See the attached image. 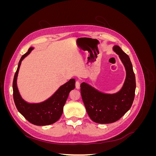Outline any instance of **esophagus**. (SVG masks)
<instances>
[{"label":"esophagus","instance_id":"1","mask_svg":"<svg viewBox=\"0 0 156 156\" xmlns=\"http://www.w3.org/2000/svg\"><path fill=\"white\" fill-rule=\"evenodd\" d=\"M80 86H81V83H80L79 81H77L76 83H75V87H76L77 89H80Z\"/></svg>","mask_w":156,"mask_h":156}]
</instances>
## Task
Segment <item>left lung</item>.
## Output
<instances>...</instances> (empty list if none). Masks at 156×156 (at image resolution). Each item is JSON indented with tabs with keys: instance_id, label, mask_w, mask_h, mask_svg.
Returning <instances> with one entry per match:
<instances>
[{
	"instance_id": "1",
	"label": "left lung",
	"mask_w": 156,
	"mask_h": 156,
	"mask_svg": "<svg viewBox=\"0 0 156 156\" xmlns=\"http://www.w3.org/2000/svg\"><path fill=\"white\" fill-rule=\"evenodd\" d=\"M112 50L119 55L126 69V79L119 91L108 94L87 83L81 84V94L90 119L98 124H110L119 120L129 110L135 98V76L130 58L119 45Z\"/></svg>"
}]
</instances>
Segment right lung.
Segmentation results:
<instances>
[{"instance_id": "obj_1", "label": "right lung", "mask_w": 156, "mask_h": 156, "mask_svg": "<svg viewBox=\"0 0 156 156\" xmlns=\"http://www.w3.org/2000/svg\"><path fill=\"white\" fill-rule=\"evenodd\" d=\"M34 48H30L27 53L23 55L19 62L13 81V100L18 111L32 124L48 126L58 121L63 112V108L69 92L75 88V80L71 79L60 86L53 95L46 100L40 103H29L23 99L19 91L17 79L21 62L29 55Z\"/></svg>"}]
</instances>
